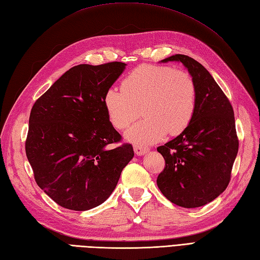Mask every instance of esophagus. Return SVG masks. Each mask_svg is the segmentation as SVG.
Returning <instances> with one entry per match:
<instances>
[{"instance_id":"1","label":"esophagus","mask_w":260,"mask_h":260,"mask_svg":"<svg viewBox=\"0 0 260 260\" xmlns=\"http://www.w3.org/2000/svg\"><path fill=\"white\" fill-rule=\"evenodd\" d=\"M134 152L137 156H142L148 152V148L140 146V145H134Z\"/></svg>"}]
</instances>
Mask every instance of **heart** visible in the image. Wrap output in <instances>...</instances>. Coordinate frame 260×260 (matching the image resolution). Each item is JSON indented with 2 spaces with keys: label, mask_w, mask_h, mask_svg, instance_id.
Here are the masks:
<instances>
[{
  "label": "heart",
  "mask_w": 260,
  "mask_h": 260,
  "mask_svg": "<svg viewBox=\"0 0 260 260\" xmlns=\"http://www.w3.org/2000/svg\"><path fill=\"white\" fill-rule=\"evenodd\" d=\"M197 90L192 77L170 66L143 64L124 78L122 90L110 87L105 94V110L114 127L125 129L140 114L141 123L126 132L131 143L148 146L183 133L194 116Z\"/></svg>",
  "instance_id": "1"
}]
</instances>
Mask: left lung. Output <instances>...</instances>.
<instances>
[{
    "label": "left lung",
    "mask_w": 260,
    "mask_h": 260,
    "mask_svg": "<svg viewBox=\"0 0 260 260\" xmlns=\"http://www.w3.org/2000/svg\"><path fill=\"white\" fill-rule=\"evenodd\" d=\"M161 62L183 63L195 82L197 101L187 128L157 147L165 159L157 186L177 206L201 207L218 197L231 180L238 153L234 110L214 77L194 58L175 54Z\"/></svg>",
    "instance_id": "1"
}]
</instances>
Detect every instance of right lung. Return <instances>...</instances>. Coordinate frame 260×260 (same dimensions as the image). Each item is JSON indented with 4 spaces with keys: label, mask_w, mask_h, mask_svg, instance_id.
Segmentation results:
<instances>
[{
    "label": "right lung",
    "mask_w": 260,
    "mask_h": 260,
    "mask_svg": "<svg viewBox=\"0 0 260 260\" xmlns=\"http://www.w3.org/2000/svg\"><path fill=\"white\" fill-rule=\"evenodd\" d=\"M126 64H80L48 88L32 107L25 152L35 182L64 208L92 209L115 189L123 168L134 157L120 141L105 110L104 94Z\"/></svg>",
    "instance_id": "right-lung-1"
}]
</instances>
